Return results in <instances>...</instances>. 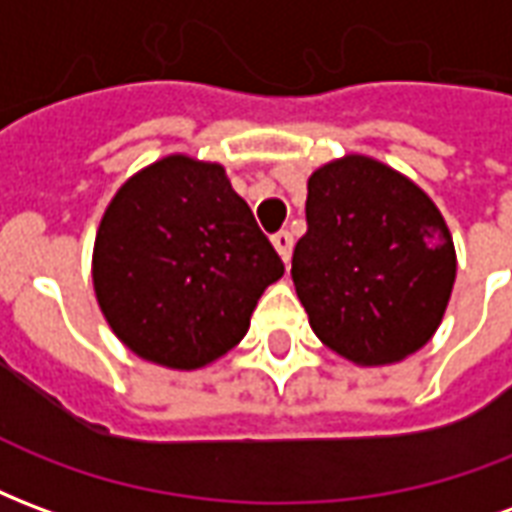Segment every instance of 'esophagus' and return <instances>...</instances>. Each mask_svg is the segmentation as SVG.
Segmentation results:
<instances>
[{"label":"esophagus","mask_w":512,"mask_h":512,"mask_svg":"<svg viewBox=\"0 0 512 512\" xmlns=\"http://www.w3.org/2000/svg\"><path fill=\"white\" fill-rule=\"evenodd\" d=\"M271 244H274V249L279 252V257L288 263L290 252H293V235H290L288 230H279V233L271 235Z\"/></svg>","instance_id":"esophagus-1"}]
</instances>
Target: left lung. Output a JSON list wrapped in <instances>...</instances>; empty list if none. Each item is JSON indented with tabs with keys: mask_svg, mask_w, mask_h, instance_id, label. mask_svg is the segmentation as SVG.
<instances>
[{
	"mask_svg": "<svg viewBox=\"0 0 512 512\" xmlns=\"http://www.w3.org/2000/svg\"><path fill=\"white\" fill-rule=\"evenodd\" d=\"M290 277L323 345L354 365H389L439 329L455 246L414 180L376 158L345 156L307 180V233Z\"/></svg>",
	"mask_w": 512,
	"mask_h": 512,
	"instance_id": "left-lung-1",
	"label": "left lung"
}]
</instances>
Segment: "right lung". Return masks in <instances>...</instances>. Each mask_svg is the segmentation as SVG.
<instances>
[{
	"label": "right lung",
	"instance_id": "right-lung-1",
	"mask_svg": "<svg viewBox=\"0 0 512 512\" xmlns=\"http://www.w3.org/2000/svg\"><path fill=\"white\" fill-rule=\"evenodd\" d=\"M285 274L222 164L167 156L128 178L93 249L98 307L147 362L197 370L244 340L263 290Z\"/></svg>",
	"mask_w": 512,
	"mask_h": 512
}]
</instances>
